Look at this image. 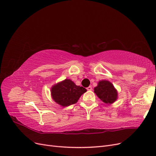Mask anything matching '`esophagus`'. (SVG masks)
I'll list each match as a JSON object with an SVG mask.
<instances>
[{"label":"esophagus","mask_w":156,"mask_h":156,"mask_svg":"<svg viewBox=\"0 0 156 156\" xmlns=\"http://www.w3.org/2000/svg\"><path fill=\"white\" fill-rule=\"evenodd\" d=\"M92 88L91 86H89V87H88L87 88V90H92Z\"/></svg>","instance_id":"34e87169"}]
</instances>
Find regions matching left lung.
I'll use <instances>...</instances> for the list:
<instances>
[{"instance_id":"8db88e82","label":"left lung","mask_w":156,"mask_h":156,"mask_svg":"<svg viewBox=\"0 0 156 156\" xmlns=\"http://www.w3.org/2000/svg\"><path fill=\"white\" fill-rule=\"evenodd\" d=\"M94 93L106 104L114 103L117 99L118 93L113 84L107 80H101L94 88Z\"/></svg>"}]
</instances>
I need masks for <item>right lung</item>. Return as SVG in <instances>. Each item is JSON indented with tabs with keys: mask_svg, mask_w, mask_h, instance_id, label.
<instances>
[{
	"mask_svg": "<svg viewBox=\"0 0 156 156\" xmlns=\"http://www.w3.org/2000/svg\"><path fill=\"white\" fill-rule=\"evenodd\" d=\"M87 90L83 87L77 86L73 81L66 79L53 85L51 89L52 99L57 104L68 106L75 104Z\"/></svg>",
	"mask_w": 156,
	"mask_h": 156,
	"instance_id": "1",
	"label": "right lung"
}]
</instances>
